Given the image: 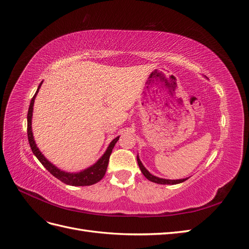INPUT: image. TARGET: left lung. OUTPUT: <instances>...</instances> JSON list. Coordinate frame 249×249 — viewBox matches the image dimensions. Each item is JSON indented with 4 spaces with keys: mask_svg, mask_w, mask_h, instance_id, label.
<instances>
[{
    "mask_svg": "<svg viewBox=\"0 0 249 249\" xmlns=\"http://www.w3.org/2000/svg\"><path fill=\"white\" fill-rule=\"evenodd\" d=\"M137 162L139 165V168L141 170V172L143 173V176H144L148 180L153 183H157V184H161V185H176V184H179V183H183L185 182L186 179L188 178H182V179H166V178H158L153 176L152 173H149V171L143 166V164L141 163L139 157L137 156Z\"/></svg>",
    "mask_w": 249,
    "mask_h": 249,
    "instance_id": "left-lung-1",
    "label": "left lung"
}]
</instances>
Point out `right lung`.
Segmentation results:
<instances>
[{"label":"right lung","mask_w":249,"mask_h":249,"mask_svg":"<svg viewBox=\"0 0 249 249\" xmlns=\"http://www.w3.org/2000/svg\"><path fill=\"white\" fill-rule=\"evenodd\" d=\"M42 84V82L39 84L38 88H37V91L35 92L34 96L32 97L31 103H30V107H29V111H28V126H27V131H28V139H29V143L30 146H31V149L33 154L36 156L37 159L39 160V162L46 167L53 176L55 178H57L58 179L61 180L64 184L66 185H71V186H90L93 185L104 178L105 173H106L107 167H108V163H109V158L110 155L112 153V149L114 147L115 143L118 141L119 136L116 137L115 139H113L112 142L109 144L108 148L105 154L100 158L99 161H97L95 164H93L92 166H90L84 170H82L80 172L77 173H71V172H65L63 170H60L59 168H57L55 165H53L51 162H49L46 157H44L41 152L39 150V148L37 147L34 137H33V133H32V115H33V105H34V101L35 97L39 91V88Z\"/></svg>","instance_id":"obj_1"}]
</instances>
